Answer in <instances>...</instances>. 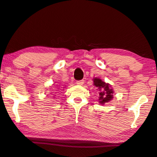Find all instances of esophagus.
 <instances>
[{"label":"esophagus","mask_w":157,"mask_h":157,"mask_svg":"<svg viewBox=\"0 0 157 157\" xmlns=\"http://www.w3.org/2000/svg\"><path fill=\"white\" fill-rule=\"evenodd\" d=\"M84 80H78L77 81V84L79 85H82L83 84H84Z\"/></svg>","instance_id":"esophagus-1"}]
</instances>
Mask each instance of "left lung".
<instances>
[{
	"mask_svg": "<svg viewBox=\"0 0 157 157\" xmlns=\"http://www.w3.org/2000/svg\"><path fill=\"white\" fill-rule=\"evenodd\" d=\"M93 81L94 85H95L96 87H98V88L102 90L100 93H99V102L100 104H104L113 99L112 94L113 93V91L112 89L110 88L109 85L106 84L99 78H95Z\"/></svg>",
	"mask_w": 157,
	"mask_h": 157,
	"instance_id": "8db88e82",
	"label": "left lung"
}]
</instances>
